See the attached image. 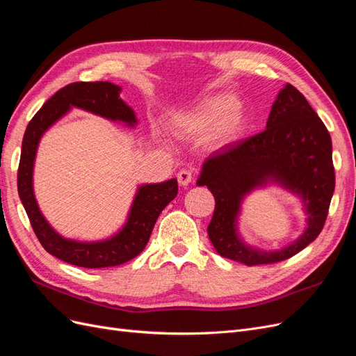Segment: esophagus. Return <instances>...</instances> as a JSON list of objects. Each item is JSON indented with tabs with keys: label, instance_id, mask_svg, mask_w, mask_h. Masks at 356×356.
Masks as SVG:
<instances>
[{
	"label": "esophagus",
	"instance_id": "esophagus-1",
	"mask_svg": "<svg viewBox=\"0 0 356 356\" xmlns=\"http://www.w3.org/2000/svg\"><path fill=\"white\" fill-rule=\"evenodd\" d=\"M192 180H193V175H192L191 170H181V171H179L177 181H179L180 186H188Z\"/></svg>",
	"mask_w": 356,
	"mask_h": 356
}]
</instances>
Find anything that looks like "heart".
Wrapping results in <instances>:
<instances>
[{
    "label": "heart",
    "mask_w": 356,
    "mask_h": 356,
    "mask_svg": "<svg viewBox=\"0 0 356 356\" xmlns=\"http://www.w3.org/2000/svg\"><path fill=\"white\" fill-rule=\"evenodd\" d=\"M241 102L229 93L205 97L192 109L175 113L168 121L170 133L177 139H205L229 143L241 130Z\"/></svg>",
    "instance_id": "obj_1"
}]
</instances>
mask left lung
<instances>
[{
	"mask_svg": "<svg viewBox=\"0 0 356 356\" xmlns=\"http://www.w3.org/2000/svg\"><path fill=\"white\" fill-rule=\"evenodd\" d=\"M334 183L330 133L291 84H285L273 102L266 130L213 152L197 180L216 200L207 229L214 250L247 266L290 259L315 241L324 227ZM269 186H278L301 200L307 226L293 243L266 252L242 238L238 216L248 194Z\"/></svg>",
	"mask_w": 356,
	"mask_h": 356,
	"instance_id": "1",
	"label": "left lung"
}]
</instances>
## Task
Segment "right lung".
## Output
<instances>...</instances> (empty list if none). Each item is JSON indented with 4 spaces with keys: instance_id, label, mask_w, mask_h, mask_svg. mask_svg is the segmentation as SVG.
<instances>
[{
    "instance_id": "add662e5",
    "label": "right lung",
    "mask_w": 356,
    "mask_h": 356,
    "mask_svg": "<svg viewBox=\"0 0 356 356\" xmlns=\"http://www.w3.org/2000/svg\"><path fill=\"white\" fill-rule=\"evenodd\" d=\"M121 87L108 81L74 83L51 96L28 124L22 142L17 191L33 232L47 253L79 268H109L131 260L143 251L158 216L177 195V179L137 186L127 219L118 231L97 241H79L60 235L41 213L33 192V165L42 136L76 108L134 129L137 117L121 99Z\"/></svg>"
}]
</instances>
